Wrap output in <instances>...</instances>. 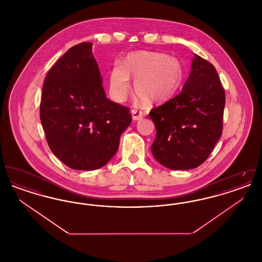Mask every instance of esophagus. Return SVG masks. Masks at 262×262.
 I'll return each instance as SVG.
<instances>
[{
	"instance_id": "esophagus-1",
	"label": "esophagus",
	"mask_w": 262,
	"mask_h": 262,
	"mask_svg": "<svg viewBox=\"0 0 262 262\" xmlns=\"http://www.w3.org/2000/svg\"><path fill=\"white\" fill-rule=\"evenodd\" d=\"M132 116H133V120L134 121H138V120L142 119L143 113L141 112V111H138L137 109H134V110H132Z\"/></svg>"
}]
</instances>
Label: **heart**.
I'll list each match as a JSON object with an SVG mask.
<instances>
[{"label": "heart", "mask_w": 262, "mask_h": 262, "mask_svg": "<svg viewBox=\"0 0 262 262\" xmlns=\"http://www.w3.org/2000/svg\"><path fill=\"white\" fill-rule=\"evenodd\" d=\"M129 76L135 77L134 90L138 96L148 102H157L168 98L179 88L184 77V69L177 58L163 53H129L123 64L115 63L110 72L109 91L115 101L125 99Z\"/></svg>", "instance_id": "b5f03b06"}]
</instances>
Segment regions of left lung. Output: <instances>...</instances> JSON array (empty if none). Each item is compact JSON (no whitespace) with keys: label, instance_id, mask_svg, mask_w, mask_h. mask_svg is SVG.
Segmentation results:
<instances>
[{"label":"left lung","instance_id":"obj_1","mask_svg":"<svg viewBox=\"0 0 262 262\" xmlns=\"http://www.w3.org/2000/svg\"><path fill=\"white\" fill-rule=\"evenodd\" d=\"M225 91L215 68L194 54L182 91L152 109L156 126L154 158L171 170H189L204 162L222 136Z\"/></svg>","mask_w":262,"mask_h":262}]
</instances>
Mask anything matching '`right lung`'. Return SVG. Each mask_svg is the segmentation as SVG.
<instances>
[{"mask_svg": "<svg viewBox=\"0 0 262 262\" xmlns=\"http://www.w3.org/2000/svg\"><path fill=\"white\" fill-rule=\"evenodd\" d=\"M92 43L67 51L45 77L40 120L54 155L74 170L93 171L116 154L129 110L106 97Z\"/></svg>", "mask_w": 262, "mask_h": 262, "instance_id": "add662e5", "label": "right lung"}]
</instances>
